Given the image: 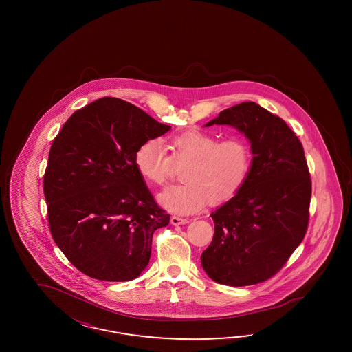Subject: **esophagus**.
<instances>
[{
	"instance_id": "obj_1",
	"label": "esophagus",
	"mask_w": 352,
	"mask_h": 352,
	"mask_svg": "<svg viewBox=\"0 0 352 352\" xmlns=\"http://www.w3.org/2000/svg\"><path fill=\"white\" fill-rule=\"evenodd\" d=\"M170 222L173 226H181V224L188 223V219L181 218V217H171Z\"/></svg>"
}]
</instances>
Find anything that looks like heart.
<instances>
[{"label": "heart", "mask_w": 352, "mask_h": 352, "mask_svg": "<svg viewBox=\"0 0 352 352\" xmlns=\"http://www.w3.org/2000/svg\"><path fill=\"white\" fill-rule=\"evenodd\" d=\"M171 156L159 139L139 146L134 165L139 175L151 184H162L174 168L187 164L183 184L169 186L157 195L161 206L178 215L197 213L210 200L222 204L232 199L245 184L252 170V148L240 137L218 140L215 135L190 130L171 138Z\"/></svg>", "instance_id": "b5f03b06"}]
</instances>
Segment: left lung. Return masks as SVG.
<instances>
[{"label":"left lung","mask_w":352,"mask_h":352,"mask_svg":"<svg viewBox=\"0 0 352 352\" xmlns=\"http://www.w3.org/2000/svg\"><path fill=\"white\" fill-rule=\"evenodd\" d=\"M228 125L250 143L253 161L243 188L210 214L213 241L201 266L215 283L266 281L302 243L311 200L305 151L283 118L254 102L227 108L205 126Z\"/></svg>","instance_id":"left-lung-1"}]
</instances>
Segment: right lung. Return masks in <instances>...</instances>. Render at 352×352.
<instances>
[{"instance_id":"obj_1","label":"right lung","mask_w":352,"mask_h":352,"mask_svg":"<svg viewBox=\"0 0 352 352\" xmlns=\"http://www.w3.org/2000/svg\"><path fill=\"white\" fill-rule=\"evenodd\" d=\"M138 107L106 96L76 111L54 139L43 177L55 244L87 276L138 277L153 232L169 224L134 165L142 143L164 135Z\"/></svg>"}]
</instances>
